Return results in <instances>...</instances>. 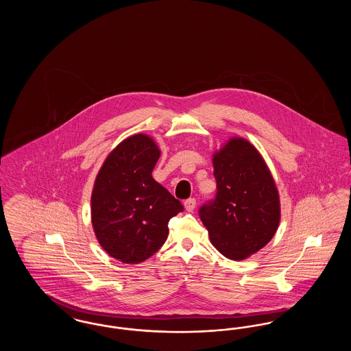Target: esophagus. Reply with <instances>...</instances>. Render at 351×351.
<instances>
[{"instance_id":"esophagus-1","label":"esophagus","mask_w":351,"mask_h":351,"mask_svg":"<svg viewBox=\"0 0 351 351\" xmlns=\"http://www.w3.org/2000/svg\"><path fill=\"white\" fill-rule=\"evenodd\" d=\"M184 206L186 212H193L196 208V199H188L184 201Z\"/></svg>"}]
</instances>
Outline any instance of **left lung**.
Returning a JSON list of instances; mask_svg holds the SVG:
<instances>
[{"instance_id": "8db88e82", "label": "left lung", "mask_w": 351, "mask_h": 351, "mask_svg": "<svg viewBox=\"0 0 351 351\" xmlns=\"http://www.w3.org/2000/svg\"><path fill=\"white\" fill-rule=\"evenodd\" d=\"M217 193L199 210L212 245L233 261L263 249L280 221L279 192L249 141L234 136L213 155Z\"/></svg>"}]
</instances>
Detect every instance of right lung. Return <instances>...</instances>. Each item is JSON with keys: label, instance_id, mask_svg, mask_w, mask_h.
Returning a JSON list of instances; mask_svg holds the SVG:
<instances>
[{"label": "right lung", "instance_id": "add662e5", "mask_svg": "<svg viewBox=\"0 0 351 351\" xmlns=\"http://www.w3.org/2000/svg\"><path fill=\"white\" fill-rule=\"evenodd\" d=\"M160 156L154 139L135 134L105 159L90 197L92 225L101 247L112 258L136 265L159 250L168 221L183 205L152 179Z\"/></svg>", "mask_w": 351, "mask_h": 351}]
</instances>
